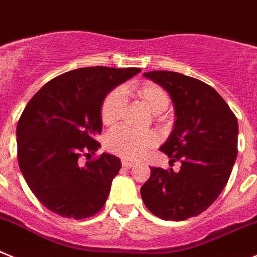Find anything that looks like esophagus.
<instances>
[{
	"label": "esophagus",
	"mask_w": 257,
	"mask_h": 257,
	"mask_svg": "<svg viewBox=\"0 0 257 257\" xmlns=\"http://www.w3.org/2000/svg\"><path fill=\"white\" fill-rule=\"evenodd\" d=\"M121 164H123L124 168H132V166L136 165L134 161H129V160H121Z\"/></svg>",
	"instance_id": "1"
}]
</instances>
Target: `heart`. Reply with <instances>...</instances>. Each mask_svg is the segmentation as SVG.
Returning <instances> with one entry per match:
<instances>
[{"instance_id":"obj_1","label":"heart","mask_w":257,"mask_h":257,"mask_svg":"<svg viewBox=\"0 0 257 257\" xmlns=\"http://www.w3.org/2000/svg\"><path fill=\"white\" fill-rule=\"evenodd\" d=\"M134 94L141 102L155 115L164 112L169 107V97L163 88L154 83H143L134 88ZM126 105V97L124 89H114L108 93L101 107V119L106 126H114L123 117ZM157 137L152 132L132 131L129 128H120L106 137V149L112 154L124 159H138L156 145Z\"/></svg>"}]
</instances>
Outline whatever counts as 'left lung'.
Listing matches in <instances>:
<instances>
[{
	"instance_id": "8db88e82",
	"label": "left lung",
	"mask_w": 257,
	"mask_h": 257,
	"mask_svg": "<svg viewBox=\"0 0 257 257\" xmlns=\"http://www.w3.org/2000/svg\"><path fill=\"white\" fill-rule=\"evenodd\" d=\"M143 77L161 85L174 105L175 123L160 150L179 160V172L151 168L141 187L146 207L164 220H187L211 206L232 173L238 152V121L206 83L174 71Z\"/></svg>"
}]
</instances>
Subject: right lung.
<instances>
[{
	"label": "right lung",
	"mask_w": 257,
	"mask_h": 257,
	"mask_svg": "<svg viewBox=\"0 0 257 257\" xmlns=\"http://www.w3.org/2000/svg\"><path fill=\"white\" fill-rule=\"evenodd\" d=\"M140 71L105 66L68 71L25 106L16 125L18 163L28 187L48 210L78 220L103 207L120 159L103 152L82 165L79 157L101 147L96 137L102 131L106 96Z\"/></svg>",
	"instance_id": "right-lung-1"
}]
</instances>
